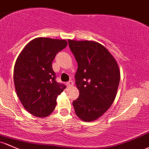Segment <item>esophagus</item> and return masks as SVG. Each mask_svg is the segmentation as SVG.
<instances>
[{
	"label": "esophagus",
	"instance_id": "34e87169",
	"mask_svg": "<svg viewBox=\"0 0 149 149\" xmlns=\"http://www.w3.org/2000/svg\"><path fill=\"white\" fill-rule=\"evenodd\" d=\"M73 84H74V83H73L72 81H69L68 83H67V87H72Z\"/></svg>",
	"mask_w": 149,
	"mask_h": 149
}]
</instances>
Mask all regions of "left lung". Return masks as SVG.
Returning a JSON list of instances; mask_svg holds the SVG:
<instances>
[{"mask_svg": "<svg viewBox=\"0 0 149 149\" xmlns=\"http://www.w3.org/2000/svg\"><path fill=\"white\" fill-rule=\"evenodd\" d=\"M78 64L75 83L79 96L72 102L75 113L84 121L101 117L116 98L120 80L119 65L100 43L68 40Z\"/></svg>", "mask_w": 149, "mask_h": 149, "instance_id": "8db88e82", "label": "left lung"}]
</instances>
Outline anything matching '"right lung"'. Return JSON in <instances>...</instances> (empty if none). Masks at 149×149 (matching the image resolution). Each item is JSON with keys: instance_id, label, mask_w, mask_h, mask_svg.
I'll return each mask as SVG.
<instances>
[{"instance_id": "right-lung-1", "label": "right lung", "mask_w": 149, "mask_h": 149, "mask_svg": "<svg viewBox=\"0 0 149 149\" xmlns=\"http://www.w3.org/2000/svg\"><path fill=\"white\" fill-rule=\"evenodd\" d=\"M67 45L65 40L37 38L17 57L13 73L15 90L24 108L33 116L43 118L52 113L57 96L65 89L55 81L52 63Z\"/></svg>"}]
</instances>
